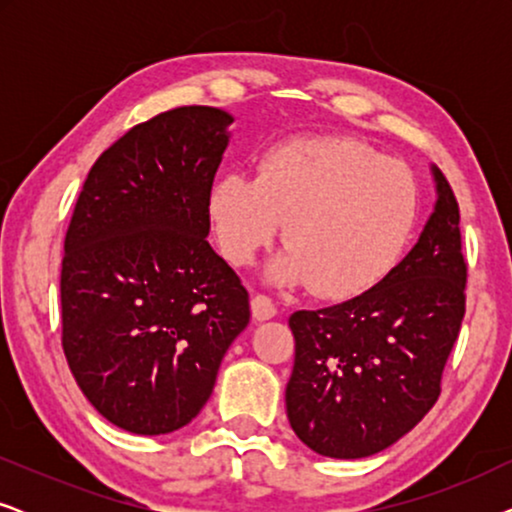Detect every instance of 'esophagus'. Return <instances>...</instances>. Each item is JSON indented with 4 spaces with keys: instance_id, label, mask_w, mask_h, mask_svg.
Here are the masks:
<instances>
[{
    "instance_id": "1",
    "label": "esophagus",
    "mask_w": 512,
    "mask_h": 512,
    "mask_svg": "<svg viewBox=\"0 0 512 512\" xmlns=\"http://www.w3.org/2000/svg\"><path fill=\"white\" fill-rule=\"evenodd\" d=\"M251 314H254L256 321L272 319L277 314V305L272 303V298L265 296V293H256V296L251 298Z\"/></svg>"
}]
</instances>
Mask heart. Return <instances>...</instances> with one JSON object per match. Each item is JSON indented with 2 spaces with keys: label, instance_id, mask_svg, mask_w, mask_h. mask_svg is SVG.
<instances>
[{
  "label": "heart",
  "instance_id": "obj_1",
  "mask_svg": "<svg viewBox=\"0 0 512 512\" xmlns=\"http://www.w3.org/2000/svg\"><path fill=\"white\" fill-rule=\"evenodd\" d=\"M216 242L244 268L275 240L277 282H310L324 298H349L391 270L415 230V174L373 146L347 137H298L270 146L256 179L226 172L207 198Z\"/></svg>",
  "mask_w": 512,
  "mask_h": 512
}]
</instances>
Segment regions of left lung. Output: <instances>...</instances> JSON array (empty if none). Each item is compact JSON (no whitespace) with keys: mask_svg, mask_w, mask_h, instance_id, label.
<instances>
[{"mask_svg":"<svg viewBox=\"0 0 512 512\" xmlns=\"http://www.w3.org/2000/svg\"><path fill=\"white\" fill-rule=\"evenodd\" d=\"M436 209L408 256L345 303L289 317L296 361L286 415L317 454L361 459L422 422L440 396L466 312L459 205L433 167Z\"/></svg>","mask_w":512,"mask_h":512,"instance_id":"1","label":"left lung"}]
</instances>
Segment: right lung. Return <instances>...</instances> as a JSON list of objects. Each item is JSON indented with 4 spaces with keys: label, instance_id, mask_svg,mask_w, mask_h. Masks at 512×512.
<instances>
[{
    "label": "right lung",
    "instance_id": "add662e5",
    "mask_svg": "<svg viewBox=\"0 0 512 512\" xmlns=\"http://www.w3.org/2000/svg\"><path fill=\"white\" fill-rule=\"evenodd\" d=\"M233 116L177 107L116 139L76 200L60 272L62 349L118 429L160 436L212 396L249 293L209 247V188Z\"/></svg>",
    "mask_w": 512,
    "mask_h": 512
}]
</instances>
